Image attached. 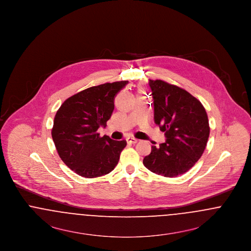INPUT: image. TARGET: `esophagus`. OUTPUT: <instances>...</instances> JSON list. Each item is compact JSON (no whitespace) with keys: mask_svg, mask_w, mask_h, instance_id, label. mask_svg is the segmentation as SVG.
Listing matches in <instances>:
<instances>
[{"mask_svg":"<svg viewBox=\"0 0 251 251\" xmlns=\"http://www.w3.org/2000/svg\"><path fill=\"white\" fill-rule=\"evenodd\" d=\"M126 141H127V143L130 144V145L137 143V139H135V138H133V137H128V138H126Z\"/></svg>","mask_w":251,"mask_h":251,"instance_id":"1","label":"esophagus"}]
</instances>
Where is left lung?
I'll use <instances>...</instances> for the list:
<instances>
[{
  "label": "left lung",
  "mask_w": 251,
  "mask_h": 251,
  "mask_svg": "<svg viewBox=\"0 0 251 251\" xmlns=\"http://www.w3.org/2000/svg\"><path fill=\"white\" fill-rule=\"evenodd\" d=\"M154 105V121L167 140L152 146L144 158L145 167L165 177L187 172L202 155L210 134L208 116L202 103L189 92L162 80H150Z\"/></svg>",
  "instance_id": "obj_1"
}]
</instances>
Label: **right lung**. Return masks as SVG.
Wrapping results in <instances>:
<instances>
[{
  "mask_svg": "<svg viewBox=\"0 0 251 251\" xmlns=\"http://www.w3.org/2000/svg\"><path fill=\"white\" fill-rule=\"evenodd\" d=\"M128 81L86 88L67 99L56 112L52 140L62 161L78 175L96 178L110 173L119 163L126 140L100 136L114 111V100Z\"/></svg>",
  "mask_w": 251,
  "mask_h": 251,
  "instance_id": "add662e5",
  "label": "right lung"
}]
</instances>
